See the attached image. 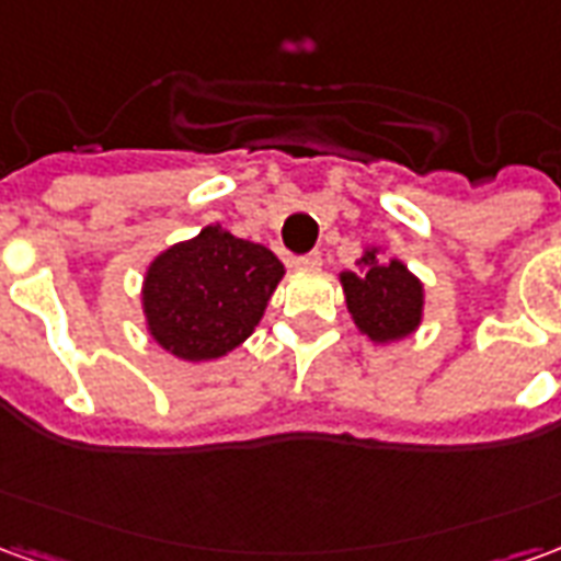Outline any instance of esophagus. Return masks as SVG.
<instances>
[{"mask_svg": "<svg viewBox=\"0 0 561 561\" xmlns=\"http://www.w3.org/2000/svg\"><path fill=\"white\" fill-rule=\"evenodd\" d=\"M291 267L294 270H318L321 267V255H318V252H309V255L291 257Z\"/></svg>", "mask_w": 561, "mask_h": 561, "instance_id": "obj_1", "label": "esophagus"}]
</instances>
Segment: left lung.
I'll list each match as a JSON object with an SVG mask.
<instances>
[{
    "instance_id": "obj_1",
    "label": "left lung",
    "mask_w": 561,
    "mask_h": 561,
    "mask_svg": "<svg viewBox=\"0 0 561 561\" xmlns=\"http://www.w3.org/2000/svg\"><path fill=\"white\" fill-rule=\"evenodd\" d=\"M348 316L376 345H390L423 324V282L400 257H385L381 245H366L357 267L340 273Z\"/></svg>"
}]
</instances>
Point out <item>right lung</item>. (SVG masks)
<instances>
[{"label": "right lung", "mask_w": 561, "mask_h": 561, "mask_svg": "<svg viewBox=\"0 0 561 561\" xmlns=\"http://www.w3.org/2000/svg\"><path fill=\"white\" fill-rule=\"evenodd\" d=\"M282 276L267 245L207 225L147 264L140 309L149 340L188 364L219 360L255 333Z\"/></svg>", "instance_id": "add662e5"}]
</instances>
